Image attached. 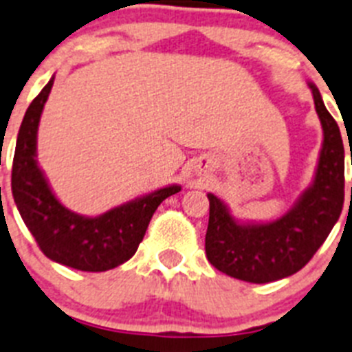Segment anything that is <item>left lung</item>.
Here are the masks:
<instances>
[{
    "label": "left lung",
    "mask_w": 352,
    "mask_h": 352,
    "mask_svg": "<svg viewBox=\"0 0 352 352\" xmlns=\"http://www.w3.org/2000/svg\"><path fill=\"white\" fill-rule=\"evenodd\" d=\"M308 87L324 141L311 184L294 206L276 220L243 221L232 217L229 206L217 195L208 193L206 256L212 267L234 279L263 285L294 276L320 249L340 218L344 208L342 134L317 85L308 82Z\"/></svg>",
    "instance_id": "obj_1"
}]
</instances>
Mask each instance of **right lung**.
<instances>
[{"label": "right lung", "instance_id": "add662e5", "mask_svg": "<svg viewBox=\"0 0 352 352\" xmlns=\"http://www.w3.org/2000/svg\"><path fill=\"white\" fill-rule=\"evenodd\" d=\"M53 80L55 76L35 96L21 123L12 164L14 202L46 258L82 272L111 270L134 256L159 204L179 193L181 186L135 197L98 217L62 206L37 161V131Z\"/></svg>", "mask_w": 352, "mask_h": 352}]
</instances>
